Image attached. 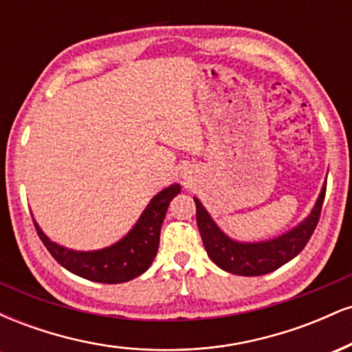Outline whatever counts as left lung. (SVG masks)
Masks as SVG:
<instances>
[{"mask_svg":"<svg viewBox=\"0 0 352 352\" xmlns=\"http://www.w3.org/2000/svg\"><path fill=\"white\" fill-rule=\"evenodd\" d=\"M324 195L326 185L321 188L316 205L306 220H302L296 228L289 230L285 235L260 243H241L232 240L217 227L200 200L195 197L193 200L197 205V225H199L201 241L213 263L225 272L240 276H261L274 272L302 252L319 221Z\"/></svg>","mask_w":352,"mask_h":352,"instance_id":"left-lung-1","label":"left lung"}]
</instances>
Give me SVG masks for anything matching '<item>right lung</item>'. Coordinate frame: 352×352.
<instances>
[{"label": "right lung", "mask_w": 352, "mask_h": 352, "mask_svg": "<svg viewBox=\"0 0 352 352\" xmlns=\"http://www.w3.org/2000/svg\"><path fill=\"white\" fill-rule=\"evenodd\" d=\"M180 188L179 184H173L157 193L144 210L135 227L122 240L98 252H74L59 246L44 235L39 225L33 221L47 252L67 272L91 281L116 285V283L134 280L147 272L148 266L152 265L159 250L160 228L165 213L173 197L180 193Z\"/></svg>", "instance_id": "1"}]
</instances>
